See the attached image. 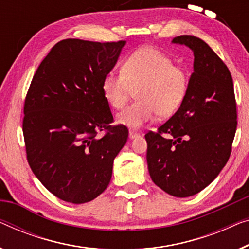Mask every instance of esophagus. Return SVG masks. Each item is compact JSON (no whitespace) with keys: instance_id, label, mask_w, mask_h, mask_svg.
Listing matches in <instances>:
<instances>
[{"instance_id":"esophagus-1","label":"esophagus","mask_w":249,"mask_h":249,"mask_svg":"<svg viewBox=\"0 0 249 249\" xmlns=\"http://www.w3.org/2000/svg\"><path fill=\"white\" fill-rule=\"evenodd\" d=\"M138 137H139V133H137L135 131H129V138H130V139L138 138Z\"/></svg>"}]
</instances>
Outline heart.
Listing matches in <instances>:
<instances>
[{
    "label": "heart",
    "instance_id": "heart-1",
    "mask_svg": "<svg viewBox=\"0 0 249 249\" xmlns=\"http://www.w3.org/2000/svg\"><path fill=\"white\" fill-rule=\"evenodd\" d=\"M189 77L171 57L151 46L137 49L124 60L121 73H107L102 81L104 99L114 109H122L133 89L136 101L117 116L118 124L137 130L157 114H174L186 95Z\"/></svg>",
    "mask_w": 249,
    "mask_h": 249
}]
</instances>
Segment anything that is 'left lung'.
Masks as SVG:
<instances>
[{"instance_id":"8db88e82","label":"left lung","mask_w":249,"mask_h":249,"mask_svg":"<svg viewBox=\"0 0 249 249\" xmlns=\"http://www.w3.org/2000/svg\"><path fill=\"white\" fill-rule=\"evenodd\" d=\"M173 44L193 52V73L181 107L156 132L146 133L153 182L173 196L205 189L225 167L237 128L231 74L207 42L179 36Z\"/></svg>"}]
</instances>
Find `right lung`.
Listing matches in <instances>:
<instances>
[{
	"label": "right lung",
	"instance_id": "obj_1",
	"mask_svg": "<svg viewBox=\"0 0 249 249\" xmlns=\"http://www.w3.org/2000/svg\"><path fill=\"white\" fill-rule=\"evenodd\" d=\"M125 41L65 39L39 65L24 101L27 160L49 192L66 202L94 200L109 185L113 160L128 139L112 127L102 81ZM106 135L99 137L100 131Z\"/></svg>",
	"mask_w": 249,
	"mask_h": 249
}]
</instances>
